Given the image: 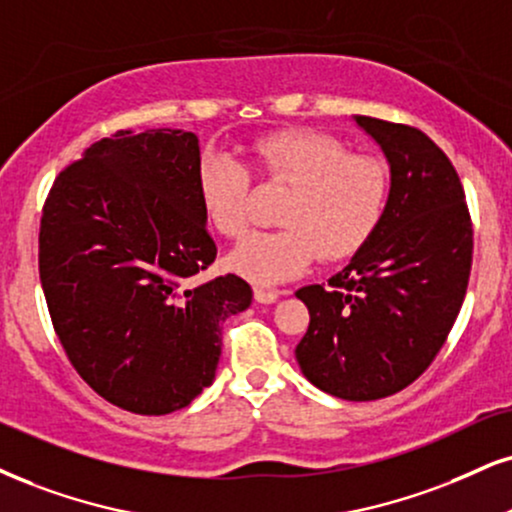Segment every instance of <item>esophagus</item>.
I'll return each instance as SVG.
<instances>
[{
	"instance_id": "1",
	"label": "esophagus",
	"mask_w": 512,
	"mask_h": 512,
	"mask_svg": "<svg viewBox=\"0 0 512 512\" xmlns=\"http://www.w3.org/2000/svg\"><path fill=\"white\" fill-rule=\"evenodd\" d=\"M254 296H256L258 304H275V301L280 299V292H277V289L256 287V289H254Z\"/></svg>"
}]
</instances>
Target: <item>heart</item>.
Returning <instances> with one entry per match:
<instances>
[{
    "label": "heart",
    "instance_id": "b5f03b06",
    "mask_svg": "<svg viewBox=\"0 0 512 512\" xmlns=\"http://www.w3.org/2000/svg\"><path fill=\"white\" fill-rule=\"evenodd\" d=\"M261 173L294 187L280 213L285 230L258 232L227 256V266L254 285L301 275L323 256L339 261L372 237L387 206V170L370 156L349 154L325 132L292 130L254 144ZM206 220L223 237H242L251 223V175L237 156L208 151L199 163Z\"/></svg>",
    "mask_w": 512,
    "mask_h": 512
}]
</instances>
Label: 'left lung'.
Here are the masks:
<instances>
[{
	"label": "left lung",
	"mask_w": 512,
	"mask_h": 512,
	"mask_svg": "<svg viewBox=\"0 0 512 512\" xmlns=\"http://www.w3.org/2000/svg\"><path fill=\"white\" fill-rule=\"evenodd\" d=\"M353 123L387 159V206L327 287L296 292L311 323L294 353L325 394L377 401L418 380L449 337L470 280L472 223L456 168L425 132Z\"/></svg>",
	"instance_id": "8db88e82"
}]
</instances>
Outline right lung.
Returning <instances> with one entry per match:
<instances>
[{
	"label": "right lung",
	"instance_id": "obj_1",
	"mask_svg": "<svg viewBox=\"0 0 512 512\" xmlns=\"http://www.w3.org/2000/svg\"><path fill=\"white\" fill-rule=\"evenodd\" d=\"M194 132L121 130L56 178L40 227V280L73 368L102 399L166 415L216 380L220 327L254 292L216 261Z\"/></svg>",
	"mask_w": 512,
	"mask_h": 512
}]
</instances>
